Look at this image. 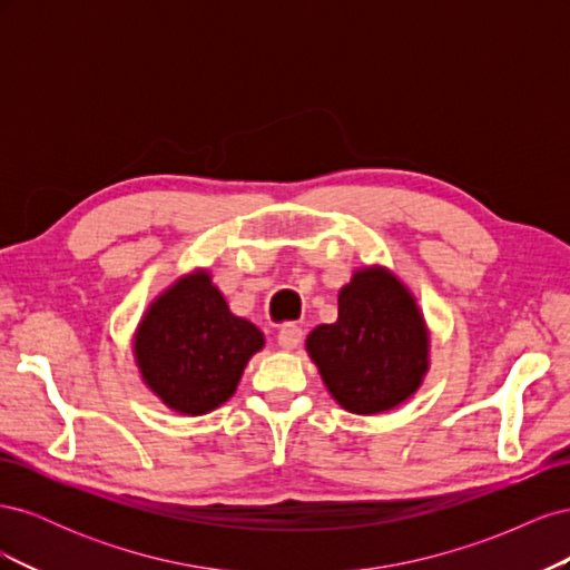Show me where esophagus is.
<instances>
[{"label":"esophagus","mask_w":570,"mask_h":570,"mask_svg":"<svg viewBox=\"0 0 570 570\" xmlns=\"http://www.w3.org/2000/svg\"><path fill=\"white\" fill-rule=\"evenodd\" d=\"M302 337H304V333H302V327H299V325H292V323L283 325V327H281V333H278V344H281V350H285V352L297 350V347H299V342H302Z\"/></svg>","instance_id":"1"}]
</instances>
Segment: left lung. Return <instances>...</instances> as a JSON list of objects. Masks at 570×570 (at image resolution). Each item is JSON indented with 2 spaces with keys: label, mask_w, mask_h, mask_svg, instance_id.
Wrapping results in <instances>:
<instances>
[{
  "label": "left lung",
  "mask_w": 570,
  "mask_h": 570,
  "mask_svg": "<svg viewBox=\"0 0 570 570\" xmlns=\"http://www.w3.org/2000/svg\"><path fill=\"white\" fill-rule=\"evenodd\" d=\"M325 390L350 413L409 402L430 371V327L413 292L387 266H358L337 295V321L306 337Z\"/></svg>",
  "instance_id": "8db88e82"
}]
</instances>
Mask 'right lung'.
Returning a JSON list of instances; mask_svg holds the SVG:
<instances>
[{
	"mask_svg": "<svg viewBox=\"0 0 570 570\" xmlns=\"http://www.w3.org/2000/svg\"><path fill=\"white\" fill-rule=\"evenodd\" d=\"M264 333L230 312L209 268H193L149 302L132 333L145 387L180 416H204L235 394Z\"/></svg>",
	"mask_w": 570,
	"mask_h": 570,
	"instance_id": "1",
	"label": "right lung"
}]
</instances>
